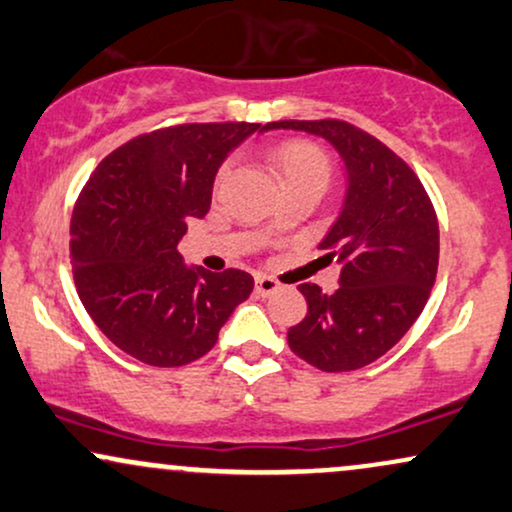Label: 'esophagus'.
<instances>
[{"instance_id":"34e87169","label":"esophagus","mask_w":512,"mask_h":512,"mask_svg":"<svg viewBox=\"0 0 512 512\" xmlns=\"http://www.w3.org/2000/svg\"><path fill=\"white\" fill-rule=\"evenodd\" d=\"M281 288V283L272 279V276H257L255 279V291L257 295H262V298H267V295L276 293Z\"/></svg>"}]
</instances>
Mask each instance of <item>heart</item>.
I'll return each mask as SVG.
<instances>
[{"label":"heart","mask_w":512,"mask_h":512,"mask_svg":"<svg viewBox=\"0 0 512 512\" xmlns=\"http://www.w3.org/2000/svg\"><path fill=\"white\" fill-rule=\"evenodd\" d=\"M274 162L279 166L283 183H300V181H315L319 186H326L331 178V159L326 155L324 147H319L312 140H281L272 150ZM229 164L219 169V178L226 176Z\"/></svg>","instance_id":"heart-1"}]
</instances>
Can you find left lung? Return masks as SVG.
I'll use <instances>...</instances> for the list:
<instances>
[{
    "mask_svg": "<svg viewBox=\"0 0 512 512\" xmlns=\"http://www.w3.org/2000/svg\"><path fill=\"white\" fill-rule=\"evenodd\" d=\"M322 135L348 171L341 217L322 250L343 264L341 286L326 295L300 283L307 315L288 329V346L322 372H353L379 360L427 305L439 269V219L415 171L391 147L348 121H272Z\"/></svg>",
    "mask_w": 512,
    "mask_h": 512,
    "instance_id": "obj_1",
    "label": "left lung"
}]
</instances>
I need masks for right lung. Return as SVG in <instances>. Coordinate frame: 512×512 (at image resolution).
<instances>
[{
	"label": "right lung",
	"mask_w": 512,
	"mask_h": 512,
	"mask_svg": "<svg viewBox=\"0 0 512 512\" xmlns=\"http://www.w3.org/2000/svg\"><path fill=\"white\" fill-rule=\"evenodd\" d=\"M260 123H178L128 140L92 171L71 217L73 281L92 322L152 367H181L214 348L252 293L240 269H190L176 250L188 219L212 205L219 164Z\"/></svg>",
	"instance_id": "right-lung-1"
}]
</instances>
